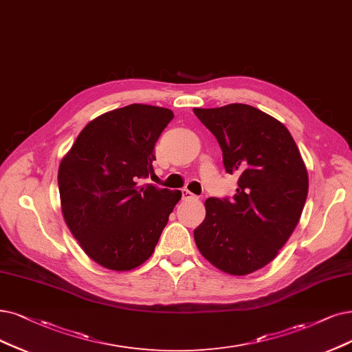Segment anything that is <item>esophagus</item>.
<instances>
[{
	"mask_svg": "<svg viewBox=\"0 0 352 352\" xmlns=\"http://www.w3.org/2000/svg\"><path fill=\"white\" fill-rule=\"evenodd\" d=\"M181 194H183V200H190V199H194L196 196H194V194L191 192V191H188V190H181Z\"/></svg>",
	"mask_w": 352,
	"mask_h": 352,
	"instance_id": "1",
	"label": "esophagus"
}]
</instances>
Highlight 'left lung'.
<instances>
[{
  "label": "left lung",
  "mask_w": 352,
  "mask_h": 352,
  "mask_svg": "<svg viewBox=\"0 0 352 352\" xmlns=\"http://www.w3.org/2000/svg\"><path fill=\"white\" fill-rule=\"evenodd\" d=\"M192 111L217 139L226 173L239 175L232 200L204 201L194 241L217 270L251 274L277 256L300 220L306 165L287 127L248 104Z\"/></svg>",
  "instance_id": "left-lung-1"
}]
</instances>
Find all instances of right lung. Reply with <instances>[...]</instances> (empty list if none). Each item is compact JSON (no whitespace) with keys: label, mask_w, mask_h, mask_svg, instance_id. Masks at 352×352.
Returning a JSON list of instances; mask_svg holds the SVG:
<instances>
[{"label":"right lung","mask_w":352,"mask_h":352,"mask_svg":"<svg viewBox=\"0 0 352 352\" xmlns=\"http://www.w3.org/2000/svg\"><path fill=\"white\" fill-rule=\"evenodd\" d=\"M169 109L130 104L91 120L63 156L60 209L82 251L111 271H130L153 254L181 191L139 186L153 173V146Z\"/></svg>","instance_id":"add662e5"}]
</instances>
